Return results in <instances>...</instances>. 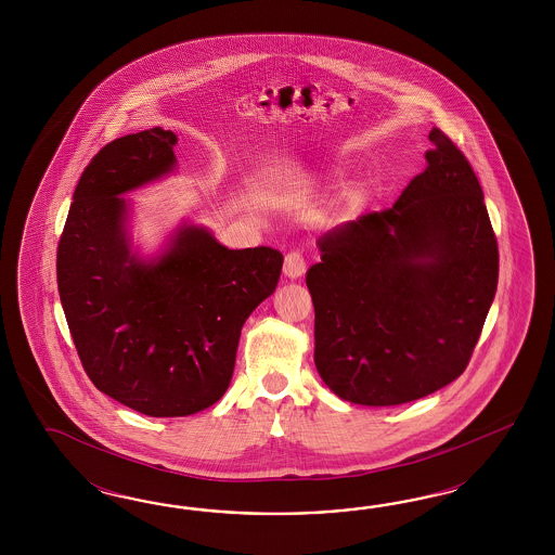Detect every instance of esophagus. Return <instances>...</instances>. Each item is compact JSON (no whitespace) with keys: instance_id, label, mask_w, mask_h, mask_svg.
<instances>
[{"instance_id":"obj_1","label":"esophagus","mask_w":555,"mask_h":555,"mask_svg":"<svg viewBox=\"0 0 555 555\" xmlns=\"http://www.w3.org/2000/svg\"><path fill=\"white\" fill-rule=\"evenodd\" d=\"M283 272L288 279H299L305 272V258L299 253H288L285 256V267Z\"/></svg>"}]
</instances>
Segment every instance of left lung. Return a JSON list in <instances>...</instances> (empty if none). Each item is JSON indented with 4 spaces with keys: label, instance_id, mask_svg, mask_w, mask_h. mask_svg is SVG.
<instances>
[{
    "label": "left lung",
    "instance_id": "left-lung-1",
    "mask_svg": "<svg viewBox=\"0 0 555 555\" xmlns=\"http://www.w3.org/2000/svg\"><path fill=\"white\" fill-rule=\"evenodd\" d=\"M427 168L392 207L318 240L307 270L315 366L339 399L411 403L470 362L499 283V244L468 158L434 128Z\"/></svg>",
    "mask_w": 555,
    "mask_h": 555
}]
</instances>
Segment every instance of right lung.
I'll return each mask as SVG.
<instances>
[{
    "instance_id": "add662e5",
    "label": "right lung",
    "mask_w": 555,
    "mask_h": 555,
    "mask_svg": "<svg viewBox=\"0 0 555 555\" xmlns=\"http://www.w3.org/2000/svg\"><path fill=\"white\" fill-rule=\"evenodd\" d=\"M177 135L151 128L105 144L85 167L56 250L68 330L91 383L151 417L218 403L244 321L276 288L283 254L228 250L183 223L156 260L130 253L126 199L177 165Z\"/></svg>"
}]
</instances>
